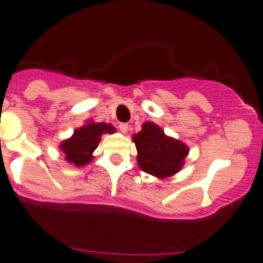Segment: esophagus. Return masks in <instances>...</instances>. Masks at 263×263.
Listing matches in <instances>:
<instances>
[{"label":"esophagus","instance_id":"obj_1","mask_svg":"<svg viewBox=\"0 0 263 263\" xmlns=\"http://www.w3.org/2000/svg\"><path fill=\"white\" fill-rule=\"evenodd\" d=\"M119 128H120V131L122 132V134L126 135V134H127V131H128V125L127 124H120V125H119Z\"/></svg>","mask_w":263,"mask_h":263}]
</instances>
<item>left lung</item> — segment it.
I'll list each match as a JSON object with an SVG mask.
<instances>
[{
  "label": "left lung",
  "instance_id": "left-lung-1",
  "mask_svg": "<svg viewBox=\"0 0 263 263\" xmlns=\"http://www.w3.org/2000/svg\"><path fill=\"white\" fill-rule=\"evenodd\" d=\"M132 141L137 149L139 168L156 178L171 177L181 171L189 154L185 143L165 135L164 129L152 121L144 122Z\"/></svg>",
  "mask_w": 263,
  "mask_h": 263
}]
</instances>
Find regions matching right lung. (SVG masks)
I'll list each match as a JSON object with an SVG mask.
<instances>
[{
	"mask_svg": "<svg viewBox=\"0 0 263 263\" xmlns=\"http://www.w3.org/2000/svg\"><path fill=\"white\" fill-rule=\"evenodd\" d=\"M115 127L105 122L87 120L84 126L75 128L71 137L66 138L59 144V149L64 154V160L76 167L86 166L95 159L93 152L98 147L102 136L114 134Z\"/></svg>",
	"mask_w": 263,
	"mask_h": 263,
	"instance_id": "add662e5",
	"label": "right lung"
}]
</instances>
